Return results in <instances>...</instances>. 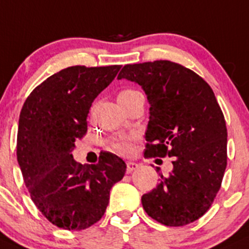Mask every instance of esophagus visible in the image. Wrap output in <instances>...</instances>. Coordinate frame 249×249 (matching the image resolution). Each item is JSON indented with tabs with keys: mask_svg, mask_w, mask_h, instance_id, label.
<instances>
[{
	"mask_svg": "<svg viewBox=\"0 0 249 249\" xmlns=\"http://www.w3.org/2000/svg\"><path fill=\"white\" fill-rule=\"evenodd\" d=\"M138 166H140V164L136 163V162H133V161L126 162V172L131 173L133 171H136V169L138 168Z\"/></svg>",
	"mask_w": 249,
	"mask_h": 249,
	"instance_id": "34e87169",
	"label": "esophagus"
}]
</instances>
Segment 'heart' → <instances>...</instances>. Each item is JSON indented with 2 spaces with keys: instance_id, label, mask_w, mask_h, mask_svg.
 I'll use <instances>...</instances> for the list:
<instances>
[{
  "instance_id": "1",
  "label": "heart",
  "mask_w": 249,
  "mask_h": 249,
  "mask_svg": "<svg viewBox=\"0 0 249 249\" xmlns=\"http://www.w3.org/2000/svg\"><path fill=\"white\" fill-rule=\"evenodd\" d=\"M140 91L133 90V89H124L118 94V101L125 100V99H129L131 96L136 95ZM111 148L112 150H114L118 154H122V155H127L132 151V138L131 137H120L117 140H113L111 142Z\"/></svg>"
}]
</instances>
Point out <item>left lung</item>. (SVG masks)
I'll use <instances>...</instances> for the list:
<instances>
[{
    "label": "left lung",
    "instance_id": "obj_1",
    "mask_svg": "<svg viewBox=\"0 0 249 249\" xmlns=\"http://www.w3.org/2000/svg\"><path fill=\"white\" fill-rule=\"evenodd\" d=\"M144 90L149 108L148 158H173L169 177L142 196L145 213L169 227L203 216L221 188L227 167V126L210 86L171 61L127 64L118 75Z\"/></svg>",
    "mask_w": 249,
    "mask_h": 249
}]
</instances>
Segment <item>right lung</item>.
Here are the masks:
<instances>
[{"instance_id":"right-lung-1","label":"right lung","mask_w":249,"mask_h":249,"mask_svg":"<svg viewBox=\"0 0 249 249\" xmlns=\"http://www.w3.org/2000/svg\"><path fill=\"white\" fill-rule=\"evenodd\" d=\"M119 70L120 65L63 69L36 87L21 109L17 156L23 181L39 211L58 228L82 230L96 223L126 171L112 153L101 154L96 164L77 163L71 154L87 131L91 103Z\"/></svg>"}]
</instances>
